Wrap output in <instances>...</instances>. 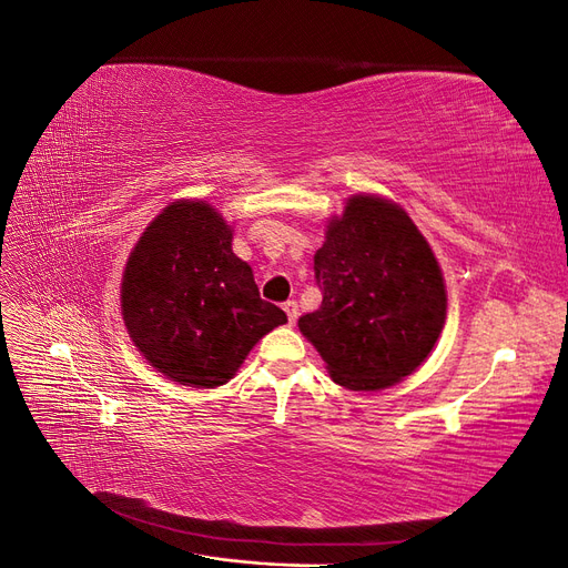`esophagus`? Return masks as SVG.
Here are the masks:
<instances>
[{
    "label": "esophagus",
    "mask_w": 568,
    "mask_h": 568,
    "mask_svg": "<svg viewBox=\"0 0 568 568\" xmlns=\"http://www.w3.org/2000/svg\"><path fill=\"white\" fill-rule=\"evenodd\" d=\"M282 307H284V313H286L288 322L294 324V322H296V317H298V303H296V301H286Z\"/></svg>",
    "instance_id": "esophagus-1"
}]
</instances>
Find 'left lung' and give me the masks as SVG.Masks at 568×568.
Masks as SVG:
<instances>
[{"label":"left lung","mask_w":568,"mask_h":568,"mask_svg":"<svg viewBox=\"0 0 568 568\" xmlns=\"http://www.w3.org/2000/svg\"><path fill=\"white\" fill-rule=\"evenodd\" d=\"M322 305L298 320L334 382L379 390L415 372L445 322V284L426 239L398 205L355 196L315 253Z\"/></svg>","instance_id":"left-lung-1"}]
</instances>
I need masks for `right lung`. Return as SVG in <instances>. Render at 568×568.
<instances>
[{
  "instance_id": "right-lung-1",
  "label": "right lung",
  "mask_w": 568,
  "mask_h": 568,
  "mask_svg": "<svg viewBox=\"0 0 568 568\" xmlns=\"http://www.w3.org/2000/svg\"><path fill=\"white\" fill-rule=\"evenodd\" d=\"M120 294L134 346L168 379L196 388L227 384L255 343L286 322L203 201H175L151 222Z\"/></svg>"
}]
</instances>
